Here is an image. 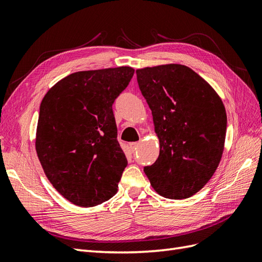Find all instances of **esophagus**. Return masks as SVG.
Here are the masks:
<instances>
[{
    "instance_id": "34e87169",
    "label": "esophagus",
    "mask_w": 262,
    "mask_h": 262,
    "mask_svg": "<svg viewBox=\"0 0 262 262\" xmlns=\"http://www.w3.org/2000/svg\"><path fill=\"white\" fill-rule=\"evenodd\" d=\"M138 143L137 142H134V143H129L128 144V146H129V149L134 152V151H136V149L138 148Z\"/></svg>"
}]
</instances>
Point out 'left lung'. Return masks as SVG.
<instances>
[{
    "label": "left lung",
    "mask_w": 262,
    "mask_h": 262,
    "mask_svg": "<svg viewBox=\"0 0 262 262\" xmlns=\"http://www.w3.org/2000/svg\"><path fill=\"white\" fill-rule=\"evenodd\" d=\"M151 110L160 150L144 167L160 196L185 199L209 182L223 156L227 115L218 94L189 67L167 64L136 71Z\"/></svg>",
    "instance_id": "left-lung-1"
}]
</instances>
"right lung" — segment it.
Segmentation results:
<instances>
[{
  "label": "right lung",
  "mask_w": 262,
  "mask_h": 262,
  "mask_svg": "<svg viewBox=\"0 0 262 262\" xmlns=\"http://www.w3.org/2000/svg\"><path fill=\"white\" fill-rule=\"evenodd\" d=\"M134 69L73 73L46 93L35 148L46 177L72 204L94 207L111 199L127 166L117 140L113 104Z\"/></svg>",
  "instance_id": "right-lung-1"
}]
</instances>
